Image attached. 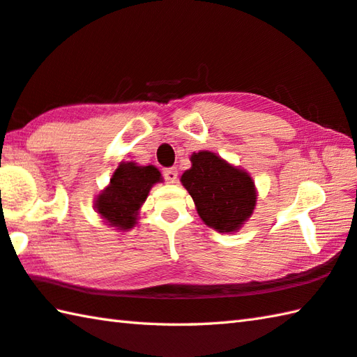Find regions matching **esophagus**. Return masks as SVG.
Masks as SVG:
<instances>
[{
	"mask_svg": "<svg viewBox=\"0 0 357 357\" xmlns=\"http://www.w3.org/2000/svg\"><path fill=\"white\" fill-rule=\"evenodd\" d=\"M164 178H165L167 183L174 184V183H176V179H178V170H176V168H167V170H164Z\"/></svg>",
	"mask_w": 357,
	"mask_h": 357,
	"instance_id": "obj_1",
	"label": "esophagus"
}]
</instances>
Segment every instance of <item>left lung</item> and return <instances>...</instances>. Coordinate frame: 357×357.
Returning <instances> with one entry per match:
<instances>
[{
  "label": "left lung",
  "mask_w": 357,
  "mask_h": 357,
  "mask_svg": "<svg viewBox=\"0 0 357 357\" xmlns=\"http://www.w3.org/2000/svg\"><path fill=\"white\" fill-rule=\"evenodd\" d=\"M192 167L181 176L201 220L218 232H236L251 217L256 187L248 173L211 151L190 156Z\"/></svg>",
  "instance_id": "8db88e82"
}]
</instances>
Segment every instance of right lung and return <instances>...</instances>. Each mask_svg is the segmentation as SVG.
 I'll return each instance as SVG.
<instances>
[{
	"label": "right lung",
	"mask_w": 357,
	"mask_h": 357,
	"mask_svg": "<svg viewBox=\"0 0 357 357\" xmlns=\"http://www.w3.org/2000/svg\"><path fill=\"white\" fill-rule=\"evenodd\" d=\"M160 181V172L154 165L120 162L111 183L96 197L95 209L107 225L120 231L131 229L151 187Z\"/></svg>",
	"instance_id": "add662e5"
}]
</instances>
